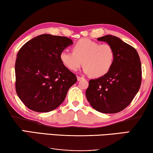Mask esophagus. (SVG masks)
<instances>
[{
	"label": "esophagus",
	"instance_id": "obj_1",
	"mask_svg": "<svg viewBox=\"0 0 153 153\" xmlns=\"http://www.w3.org/2000/svg\"><path fill=\"white\" fill-rule=\"evenodd\" d=\"M82 79H84V78L82 76H77V80L78 81H81V80H82Z\"/></svg>",
	"mask_w": 153,
	"mask_h": 153
}]
</instances>
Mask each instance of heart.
Masks as SVG:
<instances>
[{
	"mask_svg": "<svg viewBox=\"0 0 153 153\" xmlns=\"http://www.w3.org/2000/svg\"><path fill=\"white\" fill-rule=\"evenodd\" d=\"M73 51H62L60 53L62 64L70 70L76 71L82 65L84 72L99 78L111 69L115 51L109 44H101L89 39H81L74 44Z\"/></svg>",
	"mask_w": 153,
	"mask_h": 153,
	"instance_id": "1",
	"label": "heart"
}]
</instances>
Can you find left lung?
Masks as SVG:
<instances>
[{"instance_id":"left-lung-1","label":"left lung","mask_w":153,"mask_h":153,"mask_svg":"<svg viewBox=\"0 0 153 153\" xmlns=\"http://www.w3.org/2000/svg\"><path fill=\"white\" fill-rule=\"evenodd\" d=\"M97 40L112 46L115 60L107 74L89 81L85 95L96 111L116 114L130 104L139 91L142 79L141 63L137 50L118 37L108 35Z\"/></svg>"}]
</instances>
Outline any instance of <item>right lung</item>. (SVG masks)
<instances>
[{
    "mask_svg": "<svg viewBox=\"0 0 153 153\" xmlns=\"http://www.w3.org/2000/svg\"><path fill=\"white\" fill-rule=\"evenodd\" d=\"M67 37L43 34L22 46L15 62V89L30 110L49 112L64 101L76 76L62 64L60 53L72 45Z\"/></svg>",
    "mask_w": 153,
    "mask_h": 153,
    "instance_id": "1",
    "label": "right lung"
}]
</instances>
